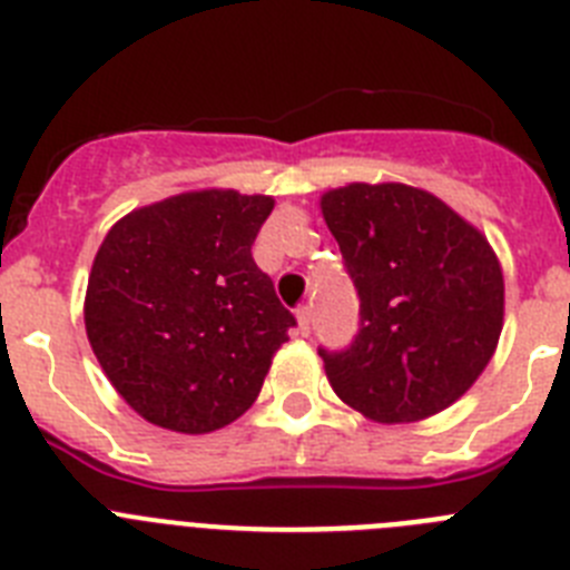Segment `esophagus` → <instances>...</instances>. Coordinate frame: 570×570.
Returning <instances> with one entry per match:
<instances>
[{
	"instance_id": "esophagus-1",
	"label": "esophagus",
	"mask_w": 570,
	"mask_h": 570,
	"mask_svg": "<svg viewBox=\"0 0 570 570\" xmlns=\"http://www.w3.org/2000/svg\"><path fill=\"white\" fill-rule=\"evenodd\" d=\"M296 325H299L302 336L311 334V305H302V308H296Z\"/></svg>"
}]
</instances>
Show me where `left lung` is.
Returning a JSON list of instances; mask_svg holds the SVG:
<instances>
[{"label": "left lung", "instance_id": "obj_1", "mask_svg": "<svg viewBox=\"0 0 570 570\" xmlns=\"http://www.w3.org/2000/svg\"><path fill=\"white\" fill-rule=\"evenodd\" d=\"M320 205L360 294L351 347H320L336 396L382 425L454 405L502 334L505 282L485 236L402 183H351Z\"/></svg>", "mask_w": 570, "mask_h": 570}]
</instances>
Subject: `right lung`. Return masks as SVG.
Returning a JSON list of instances; mask_svg holds the SVG:
<instances>
[{
    "instance_id": "add662e5",
    "label": "right lung",
    "mask_w": 570,
    "mask_h": 570,
    "mask_svg": "<svg viewBox=\"0 0 570 570\" xmlns=\"http://www.w3.org/2000/svg\"><path fill=\"white\" fill-rule=\"evenodd\" d=\"M271 196L190 190L122 216L88 276L85 331L142 420L210 434L256 402L296 320L250 245Z\"/></svg>"
}]
</instances>
